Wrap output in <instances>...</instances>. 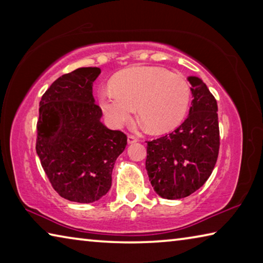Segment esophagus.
<instances>
[{
  "label": "esophagus",
  "instance_id": "obj_1",
  "mask_svg": "<svg viewBox=\"0 0 263 263\" xmlns=\"http://www.w3.org/2000/svg\"><path fill=\"white\" fill-rule=\"evenodd\" d=\"M138 141V139L136 137H133V136H127V142L128 144H135V142H137Z\"/></svg>",
  "mask_w": 263,
  "mask_h": 263
}]
</instances>
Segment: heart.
Listing matches in <instances>:
<instances>
[{
    "instance_id": "heart-1",
    "label": "heart",
    "mask_w": 263,
    "mask_h": 263,
    "mask_svg": "<svg viewBox=\"0 0 263 263\" xmlns=\"http://www.w3.org/2000/svg\"><path fill=\"white\" fill-rule=\"evenodd\" d=\"M112 88L101 89L99 104L115 128L137 116L151 133H164L183 121L189 110L191 87L186 80L155 66H133L119 72Z\"/></svg>"
}]
</instances>
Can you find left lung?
Segmentation results:
<instances>
[{"label": "left lung", "mask_w": 263, "mask_h": 263, "mask_svg": "<svg viewBox=\"0 0 263 263\" xmlns=\"http://www.w3.org/2000/svg\"><path fill=\"white\" fill-rule=\"evenodd\" d=\"M191 84L189 115L169 135L147 142L146 171L160 197L179 199L205 183L219 152L217 101L206 84L188 77Z\"/></svg>", "instance_id": "8db88e82"}]
</instances>
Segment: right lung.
Returning <instances> with one entry per match:
<instances>
[{
	"label": "right lung",
	"instance_id": "add662e5",
	"mask_svg": "<svg viewBox=\"0 0 263 263\" xmlns=\"http://www.w3.org/2000/svg\"><path fill=\"white\" fill-rule=\"evenodd\" d=\"M99 67L57 79L39 103L35 151L54 190L78 203H92L110 190L112 169L127 138L101 122L92 83Z\"/></svg>",
	"mask_w": 263,
	"mask_h": 263
}]
</instances>
